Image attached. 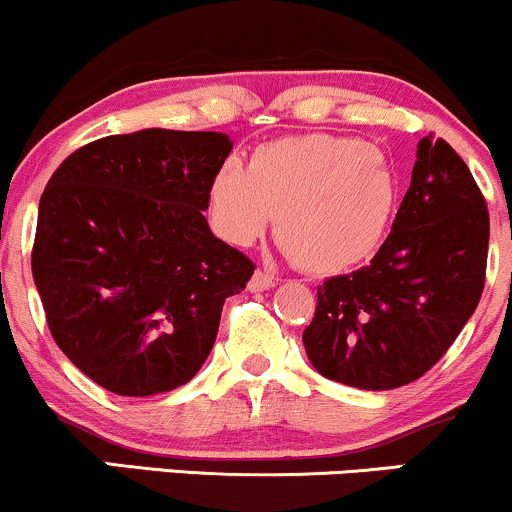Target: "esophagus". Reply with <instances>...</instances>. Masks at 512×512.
Listing matches in <instances>:
<instances>
[{
    "label": "esophagus",
    "mask_w": 512,
    "mask_h": 512,
    "mask_svg": "<svg viewBox=\"0 0 512 512\" xmlns=\"http://www.w3.org/2000/svg\"><path fill=\"white\" fill-rule=\"evenodd\" d=\"M248 289L252 293H262V291H269L274 289V279L269 276L267 272H262V269H257L255 274H252V279L248 281Z\"/></svg>",
    "instance_id": "obj_1"
}]
</instances>
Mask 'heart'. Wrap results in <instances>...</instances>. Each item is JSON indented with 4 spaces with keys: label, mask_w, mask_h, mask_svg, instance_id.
I'll list each match as a JSON object with an SVG mask.
<instances>
[{
    "label": "heart",
    "mask_w": 512,
    "mask_h": 512,
    "mask_svg": "<svg viewBox=\"0 0 512 512\" xmlns=\"http://www.w3.org/2000/svg\"><path fill=\"white\" fill-rule=\"evenodd\" d=\"M399 204V178L378 146L339 134H305L262 146L248 170L216 168L207 187L211 226L248 248L276 216V240L298 269L344 274L378 252Z\"/></svg>",
    "instance_id": "1"
}]
</instances>
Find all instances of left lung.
Listing matches in <instances>:
<instances>
[{
	"instance_id": "obj_1",
	"label": "left lung",
	"mask_w": 512,
	"mask_h": 512,
	"mask_svg": "<svg viewBox=\"0 0 512 512\" xmlns=\"http://www.w3.org/2000/svg\"><path fill=\"white\" fill-rule=\"evenodd\" d=\"M489 211L467 163L431 134L378 255L317 289L303 332L315 370L358 390H395L433 368L477 310Z\"/></svg>"
}]
</instances>
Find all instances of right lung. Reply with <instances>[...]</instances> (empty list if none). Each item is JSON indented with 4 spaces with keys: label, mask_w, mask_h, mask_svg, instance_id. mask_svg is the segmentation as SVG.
<instances>
[{
    "label": "right lung",
    "mask_w": 512,
    "mask_h": 512,
    "mask_svg": "<svg viewBox=\"0 0 512 512\" xmlns=\"http://www.w3.org/2000/svg\"><path fill=\"white\" fill-rule=\"evenodd\" d=\"M231 149L221 132L113 134L76 149L40 197L31 267L50 332L115 395L190 383L255 272L202 214Z\"/></svg>",
    "instance_id": "obj_1"
}]
</instances>
